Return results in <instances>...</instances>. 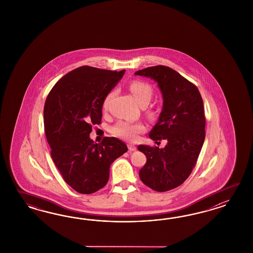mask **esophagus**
I'll return each instance as SVG.
<instances>
[{
    "instance_id": "1",
    "label": "esophagus",
    "mask_w": 253,
    "mask_h": 253,
    "mask_svg": "<svg viewBox=\"0 0 253 253\" xmlns=\"http://www.w3.org/2000/svg\"><path fill=\"white\" fill-rule=\"evenodd\" d=\"M128 148L130 151H135L136 150V146L134 145H128Z\"/></svg>"
}]
</instances>
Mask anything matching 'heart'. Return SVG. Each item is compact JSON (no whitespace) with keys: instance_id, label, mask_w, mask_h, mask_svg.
<instances>
[{"instance_id":"heart-1","label":"heart","mask_w":253,"mask_h":253,"mask_svg":"<svg viewBox=\"0 0 253 253\" xmlns=\"http://www.w3.org/2000/svg\"><path fill=\"white\" fill-rule=\"evenodd\" d=\"M130 91L133 97L140 104L143 101H150L152 97V88L149 84L144 82L135 81L130 84ZM113 93L110 92L107 94V97L104 101V107H107L109 101L111 99ZM114 134L119 137L129 140V141H135L138 138V134L145 130V126L142 123H131L128 122H119L113 127Z\"/></svg>"}]
</instances>
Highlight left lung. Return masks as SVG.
Here are the masks:
<instances>
[{"instance_id":"left-lung-1","label":"left lung","mask_w":253,"mask_h":253,"mask_svg":"<svg viewBox=\"0 0 253 253\" xmlns=\"http://www.w3.org/2000/svg\"><path fill=\"white\" fill-rule=\"evenodd\" d=\"M134 75L150 78L158 84L163 106L149 137L156 143L167 140L163 148L138 146L146 157L139 176L155 191H168L184 183L198 161L205 139L203 100L197 86L169 67H149Z\"/></svg>"}]
</instances>
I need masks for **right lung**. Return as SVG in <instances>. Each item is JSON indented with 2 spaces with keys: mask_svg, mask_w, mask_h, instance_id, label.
<instances>
[{
  "mask_svg": "<svg viewBox=\"0 0 253 253\" xmlns=\"http://www.w3.org/2000/svg\"><path fill=\"white\" fill-rule=\"evenodd\" d=\"M125 70L84 66L66 74L46 98L43 120L51 156L65 182L81 194H92L107 184L110 165L127 146L116 137L100 144L90 138L99 125L105 98Z\"/></svg>",
  "mask_w": 253,
  "mask_h": 253,
  "instance_id": "obj_1",
  "label": "right lung"
}]
</instances>
